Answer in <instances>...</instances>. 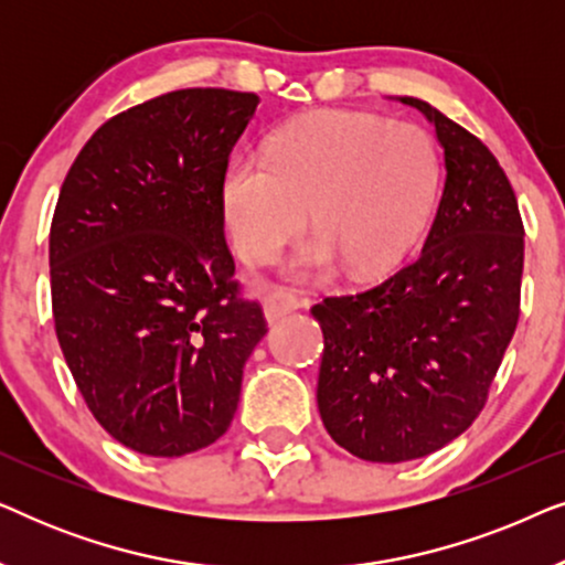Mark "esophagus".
Here are the masks:
<instances>
[{"instance_id": "1", "label": "esophagus", "mask_w": 565, "mask_h": 565, "mask_svg": "<svg viewBox=\"0 0 565 565\" xmlns=\"http://www.w3.org/2000/svg\"><path fill=\"white\" fill-rule=\"evenodd\" d=\"M262 303H265L267 321H277L282 319V316L296 311V308H300L303 300L288 288H265L262 290Z\"/></svg>"}]
</instances>
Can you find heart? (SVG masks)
Masks as SVG:
<instances>
[{
    "instance_id": "heart-1",
    "label": "heart",
    "mask_w": 565,
    "mask_h": 565,
    "mask_svg": "<svg viewBox=\"0 0 565 565\" xmlns=\"http://www.w3.org/2000/svg\"><path fill=\"white\" fill-rule=\"evenodd\" d=\"M439 159L414 122L367 113H311L267 138L265 159L228 167L223 205L238 254L252 265L275 259L303 226L316 238L298 267L334 259L354 277L381 275L412 252L435 211Z\"/></svg>"
}]
</instances>
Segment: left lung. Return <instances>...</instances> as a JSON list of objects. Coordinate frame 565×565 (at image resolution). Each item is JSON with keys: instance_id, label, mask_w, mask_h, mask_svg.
<instances>
[{"instance_id": "8db88e82", "label": "left lung", "mask_w": 565, "mask_h": 565, "mask_svg": "<svg viewBox=\"0 0 565 565\" xmlns=\"http://www.w3.org/2000/svg\"><path fill=\"white\" fill-rule=\"evenodd\" d=\"M445 188L419 257L375 288L311 308L323 331L321 422L354 458L404 462L460 437L483 412L520 321L524 226L504 169L437 107Z\"/></svg>"}]
</instances>
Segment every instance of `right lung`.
Returning <instances> with one entry per match:
<instances>
[{
    "instance_id": "1",
    "label": "right lung",
    "mask_w": 565,
    "mask_h": 565,
    "mask_svg": "<svg viewBox=\"0 0 565 565\" xmlns=\"http://www.w3.org/2000/svg\"><path fill=\"white\" fill-rule=\"evenodd\" d=\"M259 97L177 89L95 130L51 221L56 337L92 416L120 445L180 458L228 429L267 334L223 236L228 157Z\"/></svg>"
}]
</instances>
